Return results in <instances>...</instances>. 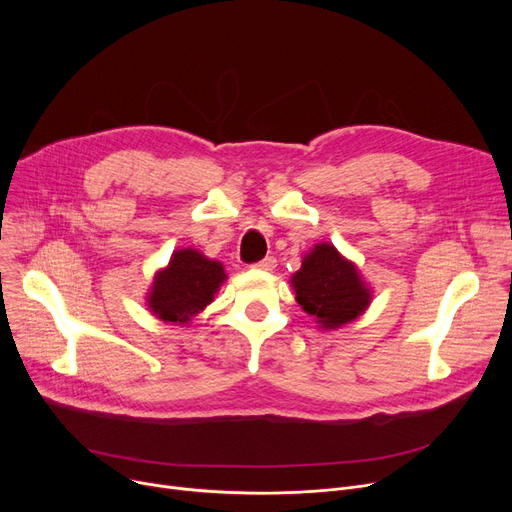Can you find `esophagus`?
<instances>
[{"instance_id":"obj_1","label":"esophagus","mask_w":512,"mask_h":512,"mask_svg":"<svg viewBox=\"0 0 512 512\" xmlns=\"http://www.w3.org/2000/svg\"><path fill=\"white\" fill-rule=\"evenodd\" d=\"M276 257H265V259H261V261H257L255 263V267H257V270H263V272H272L274 270V267H276Z\"/></svg>"}]
</instances>
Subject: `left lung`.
I'll return each mask as SVG.
<instances>
[{
    "label": "left lung",
    "instance_id": "1",
    "mask_svg": "<svg viewBox=\"0 0 512 512\" xmlns=\"http://www.w3.org/2000/svg\"><path fill=\"white\" fill-rule=\"evenodd\" d=\"M297 303L315 317L321 330H338L363 315L373 290L357 265L330 242L317 245L303 257L301 270L290 278Z\"/></svg>",
    "mask_w": 512,
    "mask_h": 512
}]
</instances>
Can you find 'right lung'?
Wrapping results in <instances>:
<instances>
[{
  "instance_id": "add662e5",
  "label": "right lung",
  "mask_w": 512,
  "mask_h": 512,
  "mask_svg": "<svg viewBox=\"0 0 512 512\" xmlns=\"http://www.w3.org/2000/svg\"><path fill=\"white\" fill-rule=\"evenodd\" d=\"M224 265L197 249H178L170 263L155 272L147 292L149 311L164 324L186 326L199 315L226 282Z\"/></svg>"
}]
</instances>
